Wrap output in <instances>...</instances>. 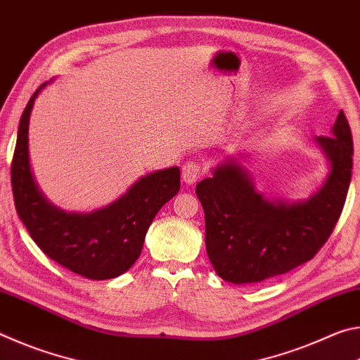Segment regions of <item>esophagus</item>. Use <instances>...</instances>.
Listing matches in <instances>:
<instances>
[{
  "instance_id": "obj_1",
  "label": "esophagus",
  "mask_w": 360,
  "mask_h": 360,
  "mask_svg": "<svg viewBox=\"0 0 360 360\" xmlns=\"http://www.w3.org/2000/svg\"><path fill=\"white\" fill-rule=\"evenodd\" d=\"M181 173L186 184H193V182H197L200 178H202L203 168L198 162H187L182 165Z\"/></svg>"
}]
</instances>
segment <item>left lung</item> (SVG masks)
Returning <instances> with one entry per match:
<instances>
[{
    "mask_svg": "<svg viewBox=\"0 0 360 360\" xmlns=\"http://www.w3.org/2000/svg\"><path fill=\"white\" fill-rule=\"evenodd\" d=\"M330 162L321 191L307 202L270 203L235 162L214 169L195 192L205 211L206 252L229 283H260L311 260L337 225L348 195L352 135L340 111L332 136L316 138Z\"/></svg>",
    "mask_w": 360,
    "mask_h": 360,
    "instance_id": "8db88e82",
    "label": "left lung"
}]
</instances>
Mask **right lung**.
I'll use <instances>...</instances> for the list:
<instances>
[{
	"instance_id": "obj_1",
	"label": "right lung",
	"mask_w": 360,
	"mask_h": 360,
	"mask_svg": "<svg viewBox=\"0 0 360 360\" xmlns=\"http://www.w3.org/2000/svg\"><path fill=\"white\" fill-rule=\"evenodd\" d=\"M46 84L33 94L20 117L11 163L15 210L49 259L89 279L115 278L135 264L155 214L179 192V168L144 176L124 197L89 214L57 210L38 191L28 163L30 112Z\"/></svg>"
}]
</instances>
